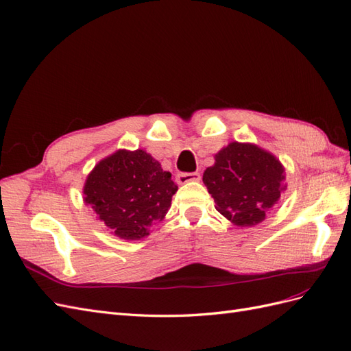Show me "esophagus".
I'll use <instances>...</instances> for the list:
<instances>
[{
    "instance_id": "34e87169",
    "label": "esophagus",
    "mask_w": 351,
    "mask_h": 351,
    "mask_svg": "<svg viewBox=\"0 0 351 351\" xmlns=\"http://www.w3.org/2000/svg\"><path fill=\"white\" fill-rule=\"evenodd\" d=\"M176 180H177L178 184L199 182V180H201V173H178Z\"/></svg>"
}]
</instances>
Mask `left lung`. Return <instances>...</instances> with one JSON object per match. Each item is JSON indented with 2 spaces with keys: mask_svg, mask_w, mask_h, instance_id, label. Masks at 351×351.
Instances as JSON below:
<instances>
[{
  "mask_svg": "<svg viewBox=\"0 0 351 351\" xmlns=\"http://www.w3.org/2000/svg\"><path fill=\"white\" fill-rule=\"evenodd\" d=\"M282 164L266 150L233 141L215 155L202 180L217 211L238 226H254L266 219L285 191Z\"/></svg>",
  "mask_w": 351,
  "mask_h": 351,
  "instance_id": "8db88e82",
  "label": "left lung"
}]
</instances>
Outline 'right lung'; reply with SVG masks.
<instances>
[{
	"label": "right lung",
	"instance_id": "obj_1",
	"mask_svg": "<svg viewBox=\"0 0 351 351\" xmlns=\"http://www.w3.org/2000/svg\"><path fill=\"white\" fill-rule=\"evenodd\" d=\"M177 184L145 150H118L100 160L84 186V201L121 239H141L164 219Z\"/></svg>",
	"mask_w": 351,
	"mask_h": 351
}]
</instances>
